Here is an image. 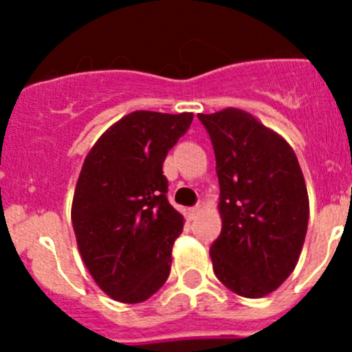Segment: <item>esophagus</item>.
<instances>
[{
  "instance_id": "34e87169",
  "label": "esophagus",
  "mask_w": 352,
  "mask_h": 352,
  "mask_svg": "<svg viewBox=\"0 0 352 352\" xmlns=\"http://www.w3.org/2000/svg\"><path fill=\"white\" fill-rule=\"evenodd\" d=\"M201 211H203V206H201V204H197V206L190 208V210H188V219L194 220L195 217H197V214L201 213Z\"/></svg>"
}]
</instances>
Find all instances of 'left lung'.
<instances>
[{"instance_id": "8db88e82", "label": "left lung", "mask_w": 352, "mask_h": 352, "mask_svg": "<svg viewBox=\"0 0 352 352\" xmlns=\"http://www.w3.org/2000/svg\"><path fill=\"white\" fill-rule=\"evenodd\" d=\"M197 118L210 133L220 183L213 272L239 296L263 298L294 272L307 234L309 194L296 153L241 109Z\"/></svg>"}]
</instances>
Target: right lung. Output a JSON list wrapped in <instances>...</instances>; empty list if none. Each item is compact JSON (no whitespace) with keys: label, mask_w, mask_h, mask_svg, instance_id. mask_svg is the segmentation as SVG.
Instances as JSON below:
<instances>
[{"label":"right lung","mask_w":352,"mask_h":352,"mask_svg":"<svg viewBox=\"0 0 352 352\" xmlns=\"http://www.w3.org/2000/svg\"><path fill=\"white\" fill-rule=\"evenodd\" d=\"M194 114L135 111L109 126L84 158L72 201L77 247L96 285L141 303L166 284L183 214L167 201L164 160Z\"/></svg>","instance_id":"obj_1"}]
</instances>
